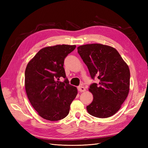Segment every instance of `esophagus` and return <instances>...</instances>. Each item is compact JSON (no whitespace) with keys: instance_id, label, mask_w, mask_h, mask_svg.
Returning <instances> with one entry per match:
<instances>
[{"instance_id":"esophagus-1","label":"esophagus","mask_w":148,"mask_h":148,"mask_svg":"<svg viewBox=\"0 0 148 148\" xmlns=\"http://www.w3.org/2000/svg\"><path fill=\"white\" fill-rule=\"evenodd\" d=\"M78 90L79 91V92H84L86 91V89H85L83 86H79L78 87Z\"/></svg>"}]
</instances>
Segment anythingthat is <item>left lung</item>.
Wrapping results in <instances>:
<instances>
[{
	"label": "left lung",
	"mask_w": 148,
	"mask_h": 148,
	"mask_svg": "<svg viewBox=\"0 0 148 148\" xmlns=\"http://www.w3.org/2000/svg\"><path fill=\"white\" fill-rule=\"evenodd\" d=\"M78 52L86 65L92 79L89 91L93 101L86 107L88 112L98 118H107L116 114L128 96L130 72L128 65L112 47L89 44L78 47Z\"/></svg>",
	"instance_id": "obj_1"
}]
</instances>
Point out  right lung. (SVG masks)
<instances>
[{"mask_svg": "<svg viewBox=\"0 0 148 148\" xmlns=\"http://www.w3.org/2000/svg\"><path fill=\"white\" fill-rule=\"evenodd\" d=\"M75 45H56L41 49L26 66L25 86L31 106L39 116L50 121L64 119L77 95V88L69 84L64 68L65 58ZM60 77L64 82L58 81Z\"/></svg>", "mask_w": 148, "mask_h": 148, "instance_id": "right-lung-1", "label": "right lung"}]
</instances>
